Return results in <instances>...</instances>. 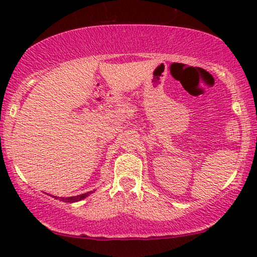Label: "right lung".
I'll return each instance as SVG.
<instances>
[{
    "mask_svg": "<svg viewBox=\"0 0 257 257\" xmlns=\"http://www.w3.org/2000/svg\"><path fill=\"white\" fill-rule=\"evenodd\" d=\"M93 191H88V193H85V194H81V195H78V196H72V197H61L60 201L62 202H67V203H75V202H78V201H81V199L86 198L87 196H89L90 194H92ZM55 199H58L59 197L56 196H53Z\"/></svg>",
    "mask_w": 257,
    "mask_h": 257,
    "instance_id": "obj_1",
    "label": "right lung"
}]
</instances>
